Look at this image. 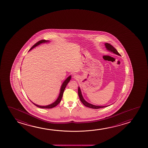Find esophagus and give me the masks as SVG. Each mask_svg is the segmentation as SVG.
I'll use <instances>...</instances> for the list:
<instances>
[{
	"label": "esophagus",
	"instance_id": "obj_1",
	"mask_svg": "<svg viewBox=\"0 0 148 148\" xmlns=\"http://www.w3.org/2000/svg\"><path fill=\"white\" fill-rule=\"evenodd\" d=\"M73 78L75 79H77L79 78V76L78 75H74L73 76Z\"/></svg>",
	"mask_w": 148,
	"mask_h": 148
}]
</instances>
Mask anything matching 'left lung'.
<instances>
[{
	"label": "left lung",
	"mask_w": 148,
	"mask_h": 148,
	"mask_svg": "<svg viewBox=\"0 0 148 148\" xmlns=\"http://www.w3.org/2000/svg\"><path fill=\"white\" fill-rule=\"evenodd\" d=\"M106 48L107 49V50L110 51H111L112 53H115L116 55H118V56H120L119 53L117 51L116 49L115 48H114L112 45H110L109 43H106L105 44ZM78 95H79V99H80L81 102L82 103L83 105L87 107L90 108L92 109H99V108H102L106 107H108V106H95L93 105L92 104L89 103L87 101H85V99H84L83 96L82 95V93H81V90L80 87H78Z\"/></svg>",
	"instance_id": "left-lung-1"
}]
</instances>
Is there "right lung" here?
<instances>
[{"instance_id": "add662e5", "label": "right lung", "mask_w": 148, "mask_h": 148, "mask_svg": "<svg viewBox=\"0 0 148 148\" xmlns=\"http://www.w3.org/2000/svg\"><path fill=\"white\" fill-rule=\"evenodd\" d=\"M48 42H49V41L45 40H41L39 41L38 42H37L36 43H35V44L31 48L29 51L31 50V49H32L33 48H34V47H37V46H38L39 45H40L41 43ZM71 76L70 75V76H69V77L67 78V79L65 80V81H64V82H63V84H62V85L61 86V89H60V93H59V97H58L57 100H56L54 103H51L50 105L47 106H39L37 105V104H35V103H33L32 101H31V102H32L34 105L40 108H43V109H51V108H53L55 107L58 105L60 103L61 99H62V97H63V93H64V91L65 88L66 87L67 84L69 83V81L71 80Z\"/></svg>"}]
</instances>
